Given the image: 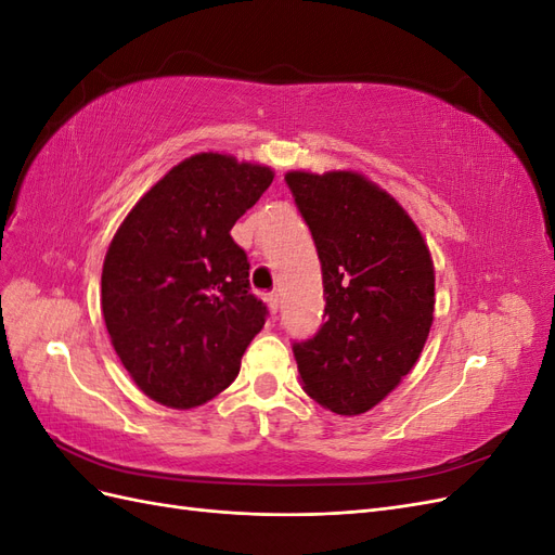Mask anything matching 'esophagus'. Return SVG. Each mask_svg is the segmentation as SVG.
Wrapping results in <instances>:
<instances>
[{
    "label": "esophagus",
    "instance_id": "34e87169",
    "mask_svg": "<svg viewBox=\"0 0 555 555\" xmlns=\"http://www.w3.org/2000/svg\"><path fill=\"white\" fill-rule=\"evenodd\" d=\"M266 300H268V306H271V310L278 312V308H280V294H278V292H271V294L266 296Z\"/></svg>",
    "mask_w": 555,
    "mask_h": 555
}]
</instances>
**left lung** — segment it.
Listing matches in <instances>:
<instances>
[{"instance_id":"1","label":"left lung","mask_w":555,"mask_h":555,"mask_svg":"<svg viewBox=\"0 0 555 555\" xmlns=\"http://www.w3.org/2000/svg\"><path fill=\"white\" fill-rule=\"evenodd\" d=\"M322 261L326 322L294 343L304 389L354 416L405 377L426 345L435 308L430 251L410 215L351 171L284 176Z\"/></svg>"}]
</instances>
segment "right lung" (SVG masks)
<instances>
[{"instance_id":"add662e5","label":"right lung","mask_w":555,"mask_h":555,"mask_svg":"<svg viewBox=\"0 0 555 555\" xmlns=\"http://www.w3.org/2000/svg\"><path fill=\"white\" fill-rule=\"evenodd\" d=\"M271 182L266 166L194 155L113 236L102 273L111 343L139 389L166 408L190 410L224 391L266 324L231 229Z\"/></svg>"}]
</instances>
